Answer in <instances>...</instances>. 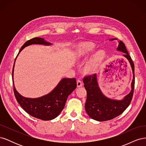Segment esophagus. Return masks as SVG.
Returning a JSON list of instances; mask_svg holds the SVG:
<instances>
[{"mask_svg": "<svg viewBox=\"0 0 146 146\" xmlns=\"http://www.w3.org/2000/svg\"><path fill=\"white\" fill-rule=\"evenodd\" d=\"M77 84L78 87H80L83 85L82 81L81 80H80V79H78V80L77 81Z\"/></svg>", "mask_w": 146, "mask_h": 146, "instance_id": "1", "label": "esophagus"}]
</instances>
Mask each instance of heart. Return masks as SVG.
Wrapping results in <instances>:
<instances>
[{
    "instance_id": "heart-1",
    "label": "heart",
    "mask_w": 146,
    "mask_h": 146,
    "mask_svg": "<svg viewBox=\"0 0 146 146\" xmlns=\"http://www.w3.org/2000/svg\"><path fill=\"white\" fill-rule=\"evenodd\" d=\"M96 45L91 42H82L79 44L75 50V57L77 60L85 59L91 55L96 49ZM105 57V53L103 50L97 52L86 66L88 72H94Z\"/></svg>"
}]
</instances>
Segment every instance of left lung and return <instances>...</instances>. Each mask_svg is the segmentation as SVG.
Returning <instances> with one entry per match:
<instances>
[{
  "instance_id": "1",
  "label": "left lung",
  "mask_w": 146,
  "mask_h": 146,
  "mask_svg": "<svg viewBox=\"0 0 146 146\" xmlns=\"http://www.w3.org/2000/svg\"><path fill=\"white\" fill-rule=\"evenodd\" d=\"M115 39H111L114 40ZM117 50L123 52V55L128 59L133 70V78L131 82V91L122 100L110 99L103 95L98 86L96 74L88 75L84 77L83 81L87 92L85 110L90 117L98 121L111 120L120 115L129 107L133 98L135 88V65L129 55L125 46L120 41Z\"/></svg>"
}]
</instances>
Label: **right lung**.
Segmentation results:
<instances>
[{"label": "right lung", "mask_w": 146, "mask_h": 146, "mask_svg": "<svg viewBox=\"0 0 146 146\" xmlns=\"http://www.w3.org/2000/svg\"><path fill=\"white\" fill-rule=\"evenodd\" d=\"M35 44L45 45L51 44L50 43L45 41L42 38L35 37L24 43V44L21 48L18 54L26 46ZM14 66L12 72L13 80ZM76 87L77 82L76 78H67L62 79L57 86L49 94L36 99L24 98L17 92L14 85L13 91L17 102L30 115L43 121H50L55 118L60 114L64 107L68 97L71 94Z\"/></svg>", "instance_id": "add662e5"}]
</instances>
